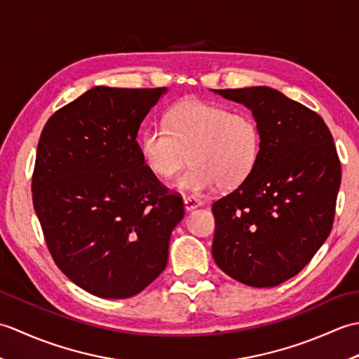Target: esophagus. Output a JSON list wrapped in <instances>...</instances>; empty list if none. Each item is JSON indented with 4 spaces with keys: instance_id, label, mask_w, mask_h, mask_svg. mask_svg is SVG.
Returning a JSON list of instances; mask_svg holds the SVG:
<instances>
[{
    "instance_id": "esophagus-1",
    "label": "esophagus",
    "mask_w": 359,
    "mask_h": 359,
    "mask_svg": "<svg viewBox=\"0 0 359 359\" xmlns=\"http://www.w3.org/2000/svg\"><path fill=\"white\" fill-rule=\"evenodd\" d=\"M184 203H185V210L187 211H193L196 208L202 207V202L199 199H196V197H193V196L184 197Z\"/></svg>"
}]
</instances>
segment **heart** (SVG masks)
<instances>
[{
    "label": "heart",
    "mask_w": 359,
    "mask_h": 359,
    "mask_svg": "<svg viewBox=\"0 0 359 359\" xmlns=\"http://www.w3.org/2000/svg\"><path fill=\"white\" fill-rule=\"evenodd\" d=\"M166 126L151 125L140 134L139 147L148 170L168 180L193 166L175 187L194 194L242 185L257 165L262 131L255 117L226 106L185 98L166 114Z\"/></svg>",
    "instance_id": "1"
}]
</instances>
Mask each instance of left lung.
<instances>
[{
  "label": "left lung",
  "mask_w": 359,
  "mask_h": 359,
  "mask_svg": "<svg viewBox=\"0 0 359 359\" xmlns=\"http://www.w3.org/2000/svg\"><path fill=\"white\" fill-rule=\"evenodd\" d=\"M253 114L262 131L257 165L212 203V257L250 287H276L306 266L329 238L341 163L324 120L276 89H212Z\"/></svg>",
  "instance_id": "8db88e82"
}]
</instances>
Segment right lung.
Listing matches in <instances>:
<instances>
[{
	"mask_svg": "<svg viewBox=\"0 0 359 359\" xmlns=\"http://www.w3.org/2000/svg\"><path fill=\"white\" fill-rule=\"evenodd\" d=\"M166 90L95 86L43 128L34 208L58 269L94 296L125 299L147 288L184 219L182 197L148 170L137 143Z\"/></svg>",
	"mask_w": 359,
	"mask_h": 359,
	"instance_id": "1",
	"label": "right lung"
}]
</instances>
